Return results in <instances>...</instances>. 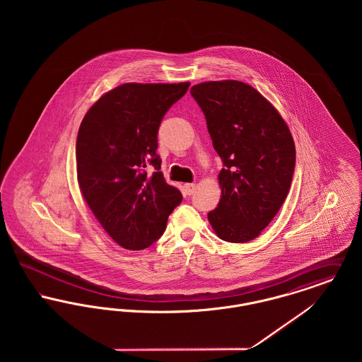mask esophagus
<instances>
[{"label": "esophagus", "mask_w": 362, "mask_h": 362, "mask_svg": "<svg viewBox=\"0 0 362 362\" xmlns=\"http://www.w3.org/2000/svg\"><path fill=\"white\" fill-rule=\"evenodd\" d=\"M194 191H195V185H192V183H187L183 186L185 195H191V194H194Z\"/></svg>", "instance_id": "obj_1"}]
</instances>
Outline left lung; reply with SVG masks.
Masks as SVG:
<instances>
[{"mask_svg": "<svg viewBox=\"0 0 362 362\" xmlns=\"http://www.w3.org/2000/svg\"><path fill=\"white\" fill-rule=\"evenodd\" d=\"M189 93L224 165L221 199L209 211V223L223 240H252L276 217L292 185L296 148L289 127L255 88L241 81H207Z\"/></svg>", "mask_w": 362, "mask_h": 362, "instance_id": "8db88e82", "label": "left lung"}]
</instances>
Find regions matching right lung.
I'll list each match as a JSON object with an SVG mask.
<instances>
[{
  "label": "right lung",
  "instance_id": "right-lung-1",
  "mask_svg": "<svg viewBox=\"0 0 362 362\" xmlns=\"http://www.w3.org/2000/svg\"><path fill=\"white\" fill-rule=\"evenodd\" d=\"M189 86H117L89 108L78 129L80 189L105 232L126 250H144L158 240L183 199L167 185L156 151L160 123Z\"/></svg>",
  "mask_w": 362,
  "mask_h": 362
}]
</instances>
